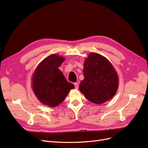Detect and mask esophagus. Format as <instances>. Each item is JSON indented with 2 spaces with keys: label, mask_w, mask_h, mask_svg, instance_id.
Masks as SVG:
<instances>
[{
  "label": "esophagus",
  "mask_w": 148,
  "mask_h": 148,
  "mask_svg": "<svg viewBox=\"0 0 148 148\" xmlns=\"http://www.w3.org/2000/svg\"><path fill=\"white\" fill-rule=\"evenodd\" d=\"M74 85H75V87L76 89H78V87H79V84L78 83H74Z\"/></svg>",
  "instance_id": "1"
}]
</instances>
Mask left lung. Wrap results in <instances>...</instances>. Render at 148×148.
I'll use <instances>...</instances> for the list:
<instances>
[{
  "instance_id": "1",
  "label": "left lung",
  "mask_w": 148,
  "mask_h": 148,
  "mask_svg": "<svg viewBox=\"0 0 148 148\" xmlns=\"http://www.w3.org/2000/svg\"><path fill=\"white\" fill-rule=\"evenodd\" d=\"M84 79L79 89L86 99L96 104L110 100L117 92L119 79L113 65L106 57L91 52L85 60Z\"/></svg>"
}]
</instances>
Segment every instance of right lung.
Here are the masks:
<instances>
[{
  "instance_id": "right-lung-1",
  "label": "right lung",
  "mask_w": 148,
  "mask_h": 148,
  "mask_svg": "<svg viewBox=\"0 0 148 148\" xmlns=\"http://www.w3.org/2000/svg\"><path fill=\"white\" fill-rule=\"evenodd\" d=\"M63 57L52 54L47 57L36 69L32 78V88L42 104L54 107L63 102L75 86L66 81L59 67L64 62Z\"/></svg>"
}]
</instances>
